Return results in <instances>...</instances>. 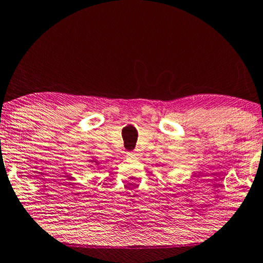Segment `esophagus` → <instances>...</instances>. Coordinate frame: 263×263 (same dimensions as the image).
Wrapping results in <instances>:
<instances>
[{
    "label": "esophagus",
    "instance_id": "34e87169",
    "mask_svg": "<svg viewBox=\"0 0 263 263\" xmlns=\"http://www.w3.org/2000/svg\"><path fill=\"white\" fill-rule=\"evenodd\" d=\"M127 156L129 158H139L140 157V153H138V152H128Z\"/></svg>",
    "mask_w": 263,
    "mask_h": 263
}]
</instances>
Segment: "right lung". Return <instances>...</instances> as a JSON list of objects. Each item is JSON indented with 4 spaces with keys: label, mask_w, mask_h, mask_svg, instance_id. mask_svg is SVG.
I'll use <instances>...</instances> for the list:
<instances>
[{
    "label": "right lung",
    "mask_w": 263,
    "mask_h": 263,
    "mask_svg": "<svg viewBox=\"0 0 263 263\" xmlns=\"http://www.w3.org/2000/svg\"><path fill=\"white\" fill-rule=\"evenodd\" d=\"M95 163H96V164H98V163H97V161H95Z\"/></svg>",
    "instance_id": "1"
}]
</instances>
